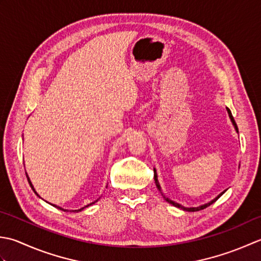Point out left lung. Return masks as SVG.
I'll return each mask as SVG.
<instances>
[{
    "mask_svg": "<svg viewBox=\"0 0 261 261\" xmlns=\"http://www.w3.org/2000/svg\"><path fill=\"white\" fill-rule=\"evenodd\" d=\"M226 110H227V114H228V117H230V119H231V121H232V125L234 126V129H236V132L237 133H239V129H238V126H237V124H236V120H234V118H233V116H232V113H231V110L228 109V108H226ZM240 167V166H239ZM154 181H155V185H156V188L160 190V193L162 194V196H163V198L166 199L169 204H171V205H173L174 207H178V208H180V210H182V211H186V212H198V211H201V210H204V208H206V207H208V206H211L213 203H215V201L219 199L221 196L225 193L226 190H224V191H222V193L220 194V195H217L216 197L214 198V199H212L211 201H208V203H206V204H203V205H199V206H196V207H186V206H182L181 204H179V203H175L174 200H171L170 198H168L166 195H164L163 193H162V189H161V186H160V182H159V180H158V173H156V170H155V168H154Z\"/></svg>",
    "mask_w": 261,
    "mask_h": 261,
    "instance_id": "obj_1",
    "label": "left lung"
}]
</instances>
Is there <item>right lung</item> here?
Masks as SVG:
<instances>
[{"mask_svg": "<svg viewBox=\"0 0 261 261\" xmlns=\"http://www.w3.org/2000/svg\"><path fill=\"white\" fill-rule=\"evenodd\" d=\"M25 174H27V172H25ZM27 178H28V181H29V184H30V187L33 188V190L35 191V194L38 196V197H40V196L37 194V191L35 190V188H34V186H33V184H31V181H30V179H29V177H28V174H27ZM41 198V197H40ZM100 199V197L98 198V199H95V200H93L92 203H90V204H88V205H86V206H83V207H81V208H79V210H65V208H63V207H61V206H57V205H55V204H50V203H48V201H46V203H48V204H50L51 206H54V207H56V208H58V210H61V211H64V212H70V213H79V212H82L84 208H87V207H89V206H91V205H93V204H95L97 203V201Z\"/></svg>", "mask_w": 261, "mask_h": 261, "instance_id": "obj_1", "label": "right lung"}]
</instances>
